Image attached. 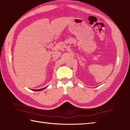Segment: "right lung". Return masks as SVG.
Wrapping results in <instances>:
<instances>
[{
  "label": "right lung",
  "instance_id": "obj_1",
  "mask_svg": "<svg viewBox=\"0 0 130 130\" xmlns=\"http://www.w3.org/2000/svg\"><path fill=\"white\" fill-rule=\"evenodd\" d=\"M45 88H46V87H45V88L41 89H39V90H34V91H41V90H43L45 89Z\"/></svg>",
  "mask_w": 130,
  "mask_h": 130
}]
</instances>
